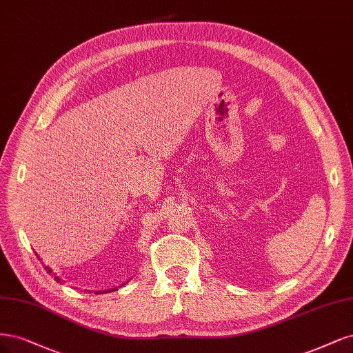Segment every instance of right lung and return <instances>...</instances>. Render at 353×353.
Wrapping results in <instances>:
<instances>
[{
	"label": "right lung",
	"mask_w": 353,
	"mask_h": 353,
	"mask_svg": "<svg viewBox=\"0 0 353 353\" xmlns=\"http://www.w3.org/2000/svg\"><path fill=\"white\" fill-rule=\"evenodd\" d=\"M45 269H46V272H48V273H52V270L50 269V267H45ZM54 279H55L57 282H61V279H59L58 276H55ZM117 289H118V288H112V289H109V290H96L94 294H108V292H111V290H117Z\"/></svg>",
	"instance_id": "1"
}]
</instances>
